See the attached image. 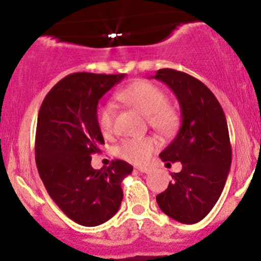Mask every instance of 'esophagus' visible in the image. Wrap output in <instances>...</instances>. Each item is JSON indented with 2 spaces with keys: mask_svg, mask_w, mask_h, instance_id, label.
Returning <instances> with one entry per match:
<instances>
[{
  "mask_svg": "<svg viewBox=\"0 0 261 261\" xmlns=\"http://www.w3.org/2000/svg\"><path fill=\"white\" fill-rule=\"evenodd\" d=\"M137 170H140L141 173H146V174H148V173L152 172V168H151V167L140 166V167H137Z\"/></svg>",
  "mask_w": 261,
  "mask_h": 261,
  "instance_id": "34e87169",
  "label": "esophagus"
}]
</instances>
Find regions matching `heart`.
Instances as JSON below:
<instances>
[{
  "mask_svg": "<svg viewBox=\"0 0 261 261\" xmlns=\"http://www.w3.org/2000/svg\"><path fill=\"white\" fill-rule=\"evenodd\" d=\"M116 99L127 104L135 110L147 116L148 124L157 133L169 135L178 125L179 115L174 107L167 104V94L153 83L140 81L121 89L115 94ZM115 109L112 104H101L97 109V124L103 136H110L114 131ZM155 149V142L149 137L127 139L119 146L118 153L126 161L143 163Z\"/></svg>",
  "mask_w": 261,
  "mask_h": 261,
  "instance_id": "heart-1",
  "label": "heart"
}]
</instances>
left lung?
Listing matches in <instances>:
<instances>
[{
  "instance_id": "1",
  "label": "left lung",
  "mask_w": 261,
  "mask_h": 261,
  "mask_svg": "<svg viewBox=\"0 0 261 261\" xmlns=\"http://www.w3.org/2000/svg\"><path fill=\"white\" fill-rule=\"evenodd\" d=\"M153 79L172 89L181 110L180 128L160 157L167 167L170 162L182 166L155 200L167 216L193 224L216 205L228 176L232 148L226 116L214 93L195 77L162 68Z\"/></svg>"
}]
</instances>
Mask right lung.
Returning a JSON list of instances; mask_svg holds the SVG:
<instances>
[{"instance_id":"add662e5","label":"right lung","mask_w":261,"mask_h":261,"mask_svg":"<svg viewBox=\"0 0 261 261\" xmlns=\"http://www.w3.org/2000/svg\"><path fill=\"white\" fill-rule=\"evenodd\" d=\"M126 76L77 72L66 76L46 94L38 114L35 162L56 205L74 222L94 227L118 212L121 181L133 166L113 161L93 169L92 154L104 143L97 124L100 98Z\"/></svg>"}]
</instances>
